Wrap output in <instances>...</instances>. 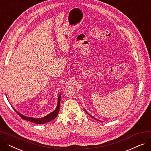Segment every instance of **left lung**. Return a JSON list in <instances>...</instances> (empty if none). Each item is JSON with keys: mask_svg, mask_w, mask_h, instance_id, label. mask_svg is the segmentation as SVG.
I'll return each mask as SVG.
<instances>
[{"mask_svg": "<svg viewBox=\"0 0 151 151\" xmlns=\"http://www.w3.org/2000/svg\"><path fill=\"white\" fill-rule=\"evenodd\" d=\"M85 111H86V112L87 113V111H86V110H85ZM89 114V115H90L89 114ZM90 116H91V117H92V118H94V119H96V118H95V117H93L92 116H91V115H90ZM96 119V120H97V119ZM98 121H99V120H98Z\"/></svg>", "mask_w": 151, "mask_h": 151, "instance_id": "1", "label": "left lung"}]
</instances>
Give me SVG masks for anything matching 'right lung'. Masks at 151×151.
<instances>
[{
	"instance_id": "right-lung-1",
	"label": "right lung",
	"mask_w": 151,
	"mask_h": 151,
	"mask_svg": "<svg viewBox=\"0 0 151 151\" xmlns=\"http://www.w3.org/2000/svg\"><path fill=\"white\" fill-rule=\"evenodd\" d=\"M60 97H61V94H60L58 97V105L54 111L53 112L50 113L49 114H47L46 116L42 117V118H34V117H26L22 115L19 113H18L17 110L14 109V108L13 107V109L17 113V114L22 119H24L28 121H30L31 122L38 124H43L46 122H48L51 121L52 120L54 119L57 117L58 115V113L59 112V109H60Z\"/></svg>"
}]
</instances>
